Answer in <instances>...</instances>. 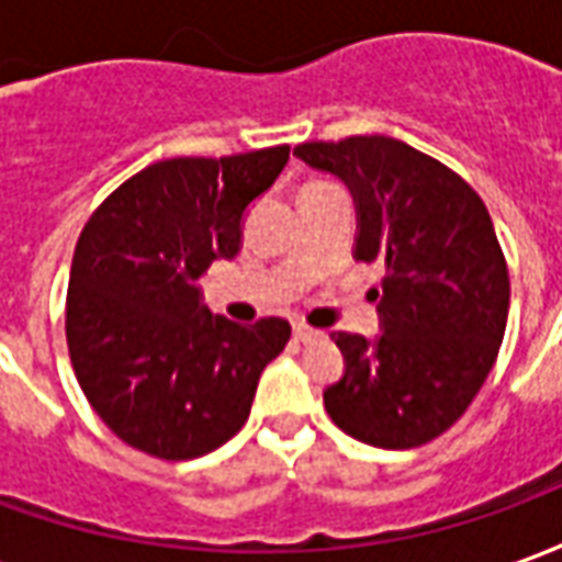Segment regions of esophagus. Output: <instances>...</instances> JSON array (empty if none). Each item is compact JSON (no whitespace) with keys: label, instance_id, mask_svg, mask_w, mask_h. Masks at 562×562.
<instances>
[{"label":"esophagus","instance_id":"1","mask_svg":"<svg viewBox=\"0 0 562 562\" xmlns=\"http://www.w3.org/2000/svg\"><path fill=\"white\" fill-rule=\"evenodd\" d=\"M318 337H322V330L310 328V325H304V322H297V325H294V340L297 342H313L318 340Z\"/></svg>","mask_w":562,"mask_h":562}]
</instances>
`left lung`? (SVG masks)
Segmentation results:
<instances>
[{"instance_id": "1", "label": "left lung", "mask_w": 562, "mask_h": 562, "mask_svg": "<svg viewBox=\"0 0 562 562\" xmlns=\"http://www.w3.org/2000/svg\"><path fill=\"white\" fill-rule=\"evenodd\" d=\"M294 156L349 183L355 258L385 265V334H334L346 373L325 409L367 446H424L467 413L506 334L508 268L491 213L460 173L397 138L306 140Z\"/></svg>"}]
</instances>
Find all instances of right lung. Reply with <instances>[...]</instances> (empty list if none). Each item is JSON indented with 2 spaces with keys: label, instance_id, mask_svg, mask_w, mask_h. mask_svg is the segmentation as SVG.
Returning a JSON list of instances; mask_svg holds the SVG:
<instances>
[{
  "label": "right lung",
  "instance_id": "obj_1",
  "mask_svg": "<svg viewBox=\"0 0 562 562\" xmlns=\"http://www.w3.org/2000/svg\"><path fill=\"white\" fill-rule=\"evenodd\" d=\"M289 161V144L149 165L104 198L71 258L66 340L90 406L126 446L192 460L249 418L285 318L234 325L201 306L195 280L240 249V220Z\"/></svg>",
  "mask_w": 562,
  "mask_h": 562
}]
</instances>
